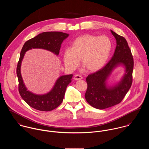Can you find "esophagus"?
Here are the masks:
<instances>
[{
	"mask_svg": "<svg viewBox=\"0 0 149 149\" xmlns=\"http://www.w3.org/2000/svg\"><path fill=\"white\" fill-rule=\"evenodd\" d=\"M83 79L82 76H81L79 74H76L74 76V79L75 80H81Z\"/></svg>",
	"mask_w": 149,
	"mask_h": 149,
	"instance_id": "1",
	"label": "esophagus"
}]
</instances>
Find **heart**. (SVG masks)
I'll list each match as a JSON object with an SVG mask.
<instances>
[{
    "label": "heart",
    "instance_id": "obj_1",
    "mask_svg": "<svg viewBox=\"0 0 149 149\" xmlns=\"http://www.w3.org/2000/svg\"><path fill=\"white\" fill-rule=\"evenodd\" d=\"M111 50L112 42L109 37L84 34L76 38L70 48L64 50L63 61L68 69L73 70L81 58V65L85 70L94 72L106 64Z\"/></svg>",
    "mask_w": 149,
    "mask_h": 149
}]
</instances>
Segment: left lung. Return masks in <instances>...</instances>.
<instances>
[{"instance_id":"obj_1","label":"left lung","mask_w":149,"mask_h":149,"mask_svg":"<svg viewBox=\"0 0 149 149\" xmlns=\"http://www.w3.org/2000/svg\"><path fill=\"white\" fill-rule=\"evenodd\" d=\"M116 41V46L111 60L103 68L89 74L86 78L87 89L85 97L91 106L103 109L120 103L130 89L132 82L134 60L126 39L111 30ZM125 68L121 80L112 86L107 80L113 70L118 66Z\"/></svg>"}]
</instances>
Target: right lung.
Returning a JSON list of instances; mask_svg holds the SVG:
<instances>
[{"label":"right lung","instance_id":"obj_1","mask_svg":"<svg viewBox=\"0 0 149 149\" xmlns=\"http://www.w3.org/2000/svg\"><path fill=\"white\" fill-rule=\"evenodd\" d=\"M68 36L69 34L59 31L43 32L26 41L22 49L17 68L19 92L24 101L36 109L50 111L59 106L63 101L66 87L71 82L73 74L61 76L56 80L52 89L46 93H34L27 90L22 77L21 68L24 56L27 51L32 49H45L58 56L61 43Z\"/></svg>","mask_w":149,"mask_h":149}]
</instances>
